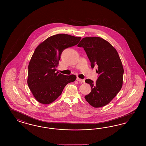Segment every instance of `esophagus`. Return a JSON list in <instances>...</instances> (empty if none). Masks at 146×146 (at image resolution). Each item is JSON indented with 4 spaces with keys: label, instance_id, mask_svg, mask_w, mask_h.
<instances>
[{
    "label": "esophagus",
    "instance_id": "1",
    "mask_svg": "<svg viewBox=\"0 0 146 146\" xmlns=\"http://www.w3.org/2000/svg\"><path fill=\"white\" fill-rule=\"evenodd\" d=\"M76 80L78 81V82H85L84 80L82 79H80V78H76Z\"/></svg>",
    "mask_w": 146,
    "mask_h": 146
}]
</instances>
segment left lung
<instances>
[{
	"mask_svg": "<svg viewBox=\"0 0 146 146\" xmlns=\"http://www.w3.org/2000/svg\"><path fill=\"white\" fill-rule=\"evenodd\" d=\"M78 47L84 48L91 67L98 66V78L96 83L87 79L91 91L85 96L88 103L94 108L108 104L119 92L123 85L124 69L116 49L104 39L99 37H84Z\"/></svg>",
	"mask_w": 146,
	"mask_h": 146,
	"instance_id": "obj_1",
	"label": "left lung"
}]
</instances>
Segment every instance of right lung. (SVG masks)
<instances>
[{
	"label": "right lung",
	"mask_w": 146,
	"mask_h": 146,
	"mask_svg": "<svg viewBox=\"0 0 146 146\" xmlns=\"http://www.w3.org/2000/svg\"><path fill=\"white\" fill-rule=\"evenodd\" d=\"M81 37L59 34L53 35L36 47L28 66L27 82L37 101L42 104L52 103L61 94L65 86L76 76L56 72L64 49L76 45Z\"/></svg>",
	"instance_id": "obj_1"
}]
</instances>
